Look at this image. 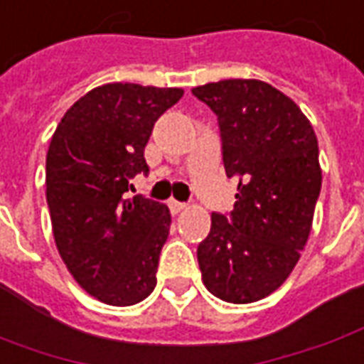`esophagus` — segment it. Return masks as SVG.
<instances>
[{
	"label": "esophagus",
	"instance_id": "1",
	"mask_svg": "<svg viewBox=\"0 0 364 364\" xmlns=\"http://www.w3.org/2000/svg\"><path fill=\"white\" fill-rule=\"evenodd\" d=\"M169 209H171L173 215H179L181 211H185V209H187V205L181 201H175V199H171V201H169Z\"/></svg>",
	"mask_w": 364,
	"mask_h": 364
}]
</instances>
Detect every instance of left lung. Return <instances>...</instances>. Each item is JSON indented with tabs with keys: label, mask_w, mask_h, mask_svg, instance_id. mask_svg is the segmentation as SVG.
I'll return each instance as SVG.
<instances>
[{
	"label": "left lung",
	"mask_w": 364,
	"mask_h": 364,
	"mask_svg": "<svg viewBox=\"0 0 364 364\" xmlns=\"http://www.w3.org/2000/svg\"><path fill=\"white\" fill-rule=\"evenodd\" d=\"M191 91L217 115L225 173L239 181L231 215H211L197 247L203 285L227 303H255L285 283L305 249L323 181L317 135L295 101L265 81Z\"/></svg>",
	"instance_id": "obj_1"
}]
</instances>
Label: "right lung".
<instances>
[{
  "instance_id": "add662e5",
  "label": "right lung",
  "mask_w": 364,
  "mask_h": 364,
  "mask_svg": "<svg viewBox=\"0 0 364 364\" xmlns=\"http://www.w3.org/2000/svg\"><path fill=\"white\" fill-rule=\"evenodd\" d=\"M183 97L179 87L105 83L59 121L46 159V197L58 251L81 289L113 306L137 305L157 285L171 213L143 197L123 199L155 121Z\"/></svg>"
}]
</instances>
